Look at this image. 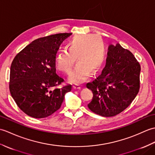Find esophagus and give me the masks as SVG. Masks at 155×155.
Listing matches in <instances>:
<instances>
[{"instance_id": "1", "label": "esophagus", "mask_w": 155, "mask_h": 155, "mask_svg": "<svg viewBox=\"0 0 155 155\" xmlns=\"http://www.w3.org/2000/svg\"><path fill=\"white\" fill-rule=\"evenodd\" d=\"M73 88H74V89H81V87L80 86L79 84H75L73 86Z\"/></svg>"}]
</instances>
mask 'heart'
Listing matches in <instances>:
<instances>
[{
	"label": "heart",
	"mask_w": 155,
	"mask_h": 155,
	"mask_svg": "<svg viewBox=\"0 0 155 155\" xmlns=\"http://www.w3.org/2000/svg\"><path fill=\"white\" fill-rule=\"evenodd\" d=\"M67 50L58 52L55 57L56 67L69 74L75 62L78 63L69 77L71 83L84 81L89 72L95 73L101 68L105 58L103 41L96 35H78L68 41Z\"/></svg>",
	"instance_id": "heart-1"
}]
</instances>
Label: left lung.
I'll return each instance as SVG.
<instances>
[{"instance_id": "left-lung-1", "label": "left lung", "mask_w": 155, "mask_h": 155, "mask_svg": "<svg viewBox=\"0 0 155 155\" xmlns=\"http://www.w3.org/2000/svg\"><path fill=\"white\" fill-rule=\"evenodd\" d=\"M140 66L131 52L120 44L108 48L102 73L87 87L93 97L88 107L103 117H113L127 108L140 88Z\"/></svg>"}]
</instances>
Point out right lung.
<instances>
[{
  "instance_id": "add662e5",
  "label": "right lung",
  "mask_w": 155,
  "mask_h": 155,
  "mask_svg": "<svg viewBox=\"0 0 155 155\" xmlns=\"http://www.w3.org/2000/svg\"><path fill=\"white\" fill-rule=\"evenodd\" d=\"M71 33H59L32 41L16 55L11 66L9 89L20 109L42 118L61 108L72 85L58 87L64 79L56 73L55 57Z\"/></svg>"
}]
</instances>
